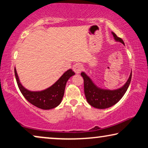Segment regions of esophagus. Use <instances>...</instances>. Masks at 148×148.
Returning <instances> with one entry per match:
<instances>
[{"label":"esophagus","instance_id":"34e87169","mask_svg":"<svg viewBox=\"0 0 148 148\" xmlns=\"http://www.w3.org/2000/svg\"><path fill=\"white\" fill-rule=\"evenodd\" d=\"M82 65L80 63H76L73 66V70L74 71V72L75 73H79L82 70Z\"/></svg>","mask_w":148,"mask_h":148}]
</instances>
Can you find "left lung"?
<instances>
[{"instance_id": "8db88e82", "label": "left lung", "mask_w": 148, "mask_h": 148, "mask_svg": "<svg viewBox=\"0 0 148 148\" xmlns=\"http://www.w3.org/2000/svg\"><path fill=\"white\" fill-rule=\"evenodd\" d=\"M112 34L116 42L125 44L123 40L117 37L114 32H112ZM81 75L84 78L85 96L88 104L96 108L105 109L112 106L123 98L130 85L132 72H131L127 82L121 88L116 90H107L99 88L85 72L81 73Z\"/></svg>"}]
</instances>
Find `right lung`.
I'll use <instances>...</instances> for the list:
<instances>
[{"instance_id": "add662e5", "label": "right lung", "mask_w": 148, "mask_h": 148, "mask_svg": "<svg viewBox=\"0 0 148 148\" xmlns=\"http://www.w3.org/2000/svg\"><path fill=\"white\" fill-rule=\"evenodd\" d=\"M75 73L72 69L67 70L53 85L41 91H30L20 82L19 76L15 68V75L18 87L21 94L29 103L43 110H50L58 106L62 102L66 82Z\"/></svg>"}]
</instances>
